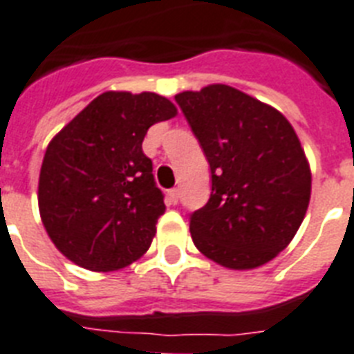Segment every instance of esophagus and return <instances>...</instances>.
<instances>
[{
  "label": "esophagus",
  "instance_id": "1",
  "mask_svg": "<svg viewBox=\"0 0 354 354\" xmlns=\"http://www.w3.org/2000/svg\"><path fill=\"white\" fill-rule=\"evenodd\" d=\"M168 198H170L171 204L179 203V189H177V188L168 189Z\"/></svg>",
  "mask_w": 354,
  "mask_h": 354
}]
</instances>
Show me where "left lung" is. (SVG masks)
Instances as JSON below:
<instances>
[{
	"label": "left lung",
	"mask_w": 354,
	"mask_h": 354,
	"mask_svg": "<svg viewBox=\"0 0 354 354\" xmlns=\"http://www.w3.org/2000/svg\"><path fill=\"white\" fill-rule=\"evenodd\" d=\"M212 171V194L189 215L197 250L253 270L288 246L308 212L311 171L288 119L227 84L175 95Z\"/></svg>",
	"instance_id": "left-lung-1"
}]
</instances>
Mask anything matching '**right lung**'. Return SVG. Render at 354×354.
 Wrapping results in <instances>:
<instances>
[{"label": "right lung", "mask_w": 354, "mask_h": 354, "mask_svg": "<svg viewBox=\"0 0 354 354\" xmlns=\"http://www.w3.org/2000/svg\"><path fill=\"white\" fill-rule=\"evenodd\" d=\"M175 113L159 93L104 92L52 139L37 203L46 233L74 264L115 271L150 248L166 206L142 141Z\"/></svg>", "instance_id": "1"}]
</instances>
